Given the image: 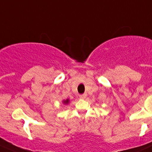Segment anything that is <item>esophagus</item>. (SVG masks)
<instances>
[{"instance_id": "1", "label": "esophagus", "mask_w": 152, "mask_h": 152, "mask_svg": "<svg viewBox=\"0 0 152 152\" xmlns=\"http://www.w3.org/2000/svg\"><path fill=\"white\" fill-rule=\"evenodd\" d=\"M86 96H87V95L86 94H82V95H80V96H79V98H80L81 99H85L86 98Z\"/></svg>"}]
</instances>
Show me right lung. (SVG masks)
<instances>
[{
    "label": "right lung",
    "mask_w": 152,
    "mask_h": 152,
    "mask_svg": "<svg viewBox=\"0 0 152 152\" xmlns=\"http://www.w3.org/2000/svg\"><path fill=\"white\" fill-rule=\"evenodd\" d=\"M70 99H66V100H63L62 101V103L64 104H65V105H67V104H70Z\"/></svg>",
    "instance_id": "add662e5"
}]
</instances>
